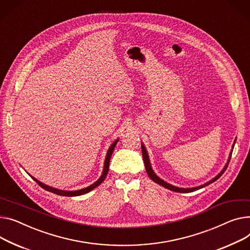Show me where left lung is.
<instances>
[{"label":"left lung","instance_id":"obj_1","mask_svg":"<svg viewBox=\"0 0 250 250\" xmlns=\"http://www.w3.org/2000/svg\"><path fill=\"white\" fill-rule=\"evenodd\" d=\"M235 142H236V141H234V144H235ZM234 144H233V146H232V147H234ZM142 154H143V159H144V163H145V166H146V171L148 177L151 178L155 183H157V184H159V185H161V186H163V187H165V188H167V189L172 190V191H175V192H178V193H189V192L196 191V190H198V189H201V188H203V187H205V186L211 184V183L215 182L216 180H218V179L222 176V174L225 172V170H226L227 167H228V164H229V162H230L231 155H232V149H231L229 158H228V160H227L226 165L224 166L223 170H222L217 176H216L215 178H213V179L210 180L209 182L205 183V184H203V185H201V186H198V187H194V188H179V187H176V186H173V185L169 184V183H167V182H165L164 180H162L161 178H159V177L155 174V172L153 171L151 163H149V159H148L147 152H146V149L144 144L142 145Z\"/></svg>","mask_w":250,"mask_h":250}]
</instances>
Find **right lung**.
<instances>
[{
	"label": "right lung",
	"instance_id": "obj_1",
	"mask_svg": "<svg viewBox=\"0 0 250 250\" xmlns=\"http://www.w3.org/2000/svg\"><path fill=\"white\" fill-rule=\"evenodd\" d=\"M118 142H119V139L116 140V141H114V142L111 144V146H109V148H108V151H107V153H106V157H105V161H104V171H103V174H102L101 178H99L96 182H94L92 185H90V186H88V187H86V188H83V189L76 190V191H64V190H59V189H55V188H52V187H49V186L43 184L42 182H40V181H38L37 179H35L34 177H32L31 175H30V176H31V178H32L33 180H34V181L37 183L38 185H40V186H41L43 189H45L46 191L52 192V193L57 194V195H60V196L73 197V196H80V195H83V194H85V193H88V192H90L91 190H93L94 188H96L97 186L101 185L102 183L104 181V179H105V177H106V175H107V173H108L109 162H110V158H111L112 152H113L114 146H115V145H116V143H118Z\"/></svg>",
	"mask_w": 250,
	"mask_h": 250
}]
</instances>
